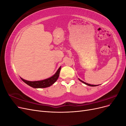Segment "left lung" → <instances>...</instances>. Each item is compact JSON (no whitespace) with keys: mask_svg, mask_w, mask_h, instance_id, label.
<instances>
[{"mask_svg":"<svg viewBox=\"0 0 126 126\" xmlns=\"http://www.w3.org/2000/svg\"><path fill=\"white\" fill-rule=\"evenodd\" d=\"M78 79H79V81H80L81 82H82V83H85V85H88V86H91V87H95V86H98V85H90V84H89V83H86V82H84V81H83L82 80H80V79H79L78 78Z\"/></svg>","mask_w":126,"mask_h":126,"instance_id":"left-lung-1","label":"left lung"}]
</instances>
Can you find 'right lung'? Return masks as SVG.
I'll use <instances>...</instances> for the list:
<instances>
[{
	"mask_svg": "<svg viewBox=\"0 0 126 126\" xmlns=\"http://www.w3.org/2000/svg\"><path fill=\"white\" fill-rule=\"evenodd\" d=\"M61 70V66L58 68L56 73L53 75L51 77H49L47 79H46L44 80H42L39 81H28L22 79L20 77L21 79L25 82L26 84H27L29 86L34 88H47L48 87H50L57 80L59 76L60 71Z\"/></svg>",
	"mask_w": 126,
	"mask_h": 126,
	"instance_id": "1",
	"label": "right lung"
}]
</instances>
